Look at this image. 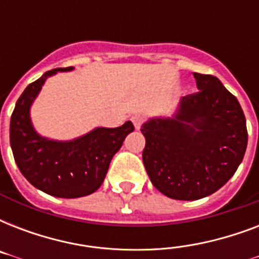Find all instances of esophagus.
<instances>
[{
  "instance_id": "esophagus-1",
  "label": "esophagus",
  "mask_w": 259,
  "mask_h": 259,
  "mask_svg": "<svg viewBox=\"0 0 259 259\" xmlns=\"http://www.w3.org/2000/svg\"><path fill=\"white\" fill-rule=\"evenodd\" d=\"M132 121H133L134 126H136V129L138 130L142 126L144 121H145V118L142 117V115H134V117L132 118Z\"/></svg>"
}]
</instances>
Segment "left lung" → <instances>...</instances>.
<instances>
[{
  "label": "left lung",
  "instance_id": "obj_1",
  "mask_svg": "<svg viewBox=\"0 0 259 259\" xmlns=\"http://www.w3.org/2000/svg\"><path fill=\"white\" fill-rule=\"evenodd\" d=\"M197 93L181 98L170 118H150L141 127L142 152L152 184L176 200L217 192L237 172L247 146L239 102L217 76L193 72Z\"/></svg>",
  "mask_w": 259,
  "mask_h": 259
}]
</instances>
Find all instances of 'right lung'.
Returning a JSON list of instances; mask_svg holds the SVG:
<instances>
[{"instance_id":"right-lung-1","label":"right lung","mask_w":259,"mask_h":259,"mask_svg":"<svg viewBox=\"0 0 259 259\" xmlns=\"http://www.w3.org/2000/svg\"><path fill=\"white\" fill-rule=\"evenodd\" d=\"M72 70L74 67L55 68L30 83L10 118V146L20 172L37 189L64 199L95 192L105 180L113 156L134 130L127 121L119 127H97L71 141L41 137L30 121V106L48 76Z\"/></svg>"}]
</instances>
